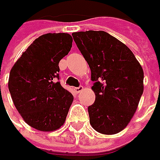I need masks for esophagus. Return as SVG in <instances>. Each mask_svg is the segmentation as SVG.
<instances>
[{"instance_id":"34e87169","label":"esophagus","mask_w":160,"mask_h":160,"mask_svg":"<svg viewBox=\"0 0 160 160\" xmlns=\"http://www.w3.org/2000/svg\"><path fill=\"white\" fill-rule=\"evenodd\" d=\"M83 86H79V87H76V88H75V92H76L77 93H79L80 92H82V91H83Z\"/></svg>"}]
</instances>
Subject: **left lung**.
Returning <instances> with one entry per match:
<instances>
[{"label": "left lung", "mask_w": 160, "mask_h": 160, "mask_svg": "<svg viewBox=\"0 0 160 160\" xmlns=\"http://www.w3.org/2000/svg\"><path fill=\"white\" fill-rule=\"evenodd\" d=\"M72 36L91 69L95 102L88 107L97 132L115 134L126 128L143 92V70L132 51L104 31L76 32Z\"/></svg>", "instance_id": "8db88e82"}]
</instances>
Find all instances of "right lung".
I'll use <instances>...</instances> for the list:
<instances>
[{
	"label": "right lung",
	"instance_id": "1",
	"mask_svg": "<svg viewBox=\"0 0 160 160\" xmlns=\"http://www.w3.org/2000/svg\"><path fill=\"white\" fill-rule=\"evenodd\" d=\"M73 39L66 33L45 34L31 43L12 67L9 91L25 122L52 132L63 126L74 97L59 79L58 63L70 52Z\"/></svg>",
	"mask_w": 160,
	"mask_h": 160
}]
</instances>
